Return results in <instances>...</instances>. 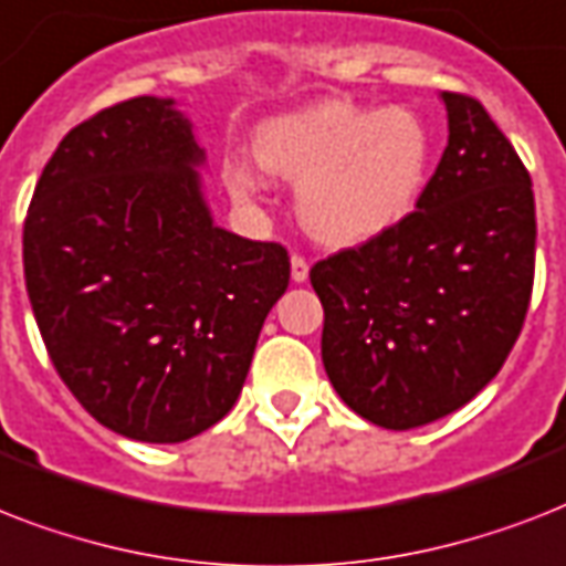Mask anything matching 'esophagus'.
<instances>
[{"instance_id": "obj_1", "label": "esophagus", "mask_w": 566, "mask_h": 566, "mask_svg": "<svg viewBox=\"0 0 566 566\" xmlns=\"http://www.w3.org/2000/svg\"><path fill=\"white\" fill-rule=\"evenodd\" d=\"M308 258L305 255H300V252H296V255L291 258V275H293V282H305V279H308Z\"/></svg>"}]
</instances>
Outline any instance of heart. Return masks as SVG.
<instances>
[{
    "label": "heart",
    "instance_id": "obj_1",
    "mask_svg": "<svg viewBox=\"0 0 566 566\" xmlns=\"http://www.w3.org/2000/svg\"><path fill=\"white\" fill-rule=\"evenodd\" d=\"M429 132L402 105L361 108L326 99L258 128L261 170L296 185L302 226L328 247H355L390 231L417 202L429 170ZM226 185L240 199L261 190L243 158L226 164Z\"/></svg>",
    "mask_w": 566,
    "mask_h": 566
}]
</instances>
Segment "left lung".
<instances>
[{
    "instance_id": "left-lung-1",
    "label": "left lung",
    "mask_w": 566,
    "mask_h": 566,
    "mask_svg": "<svg viewBox=\"0 0 566 566\" xmlns=\"http://www.w3.org/2000/svg\"><path fill=\"white\" fill-rule=\"evenodd\" d=\"M443 102L449 144L417 211L311 266L328 378L381 429L470 402L517 344L535 284L526 164L482 102L449 91Z\"/></svg>"
}]
</instances>
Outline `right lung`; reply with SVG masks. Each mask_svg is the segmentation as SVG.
Instances as JSON below:
<instances>
[{"label": "right lung", "instance_id": "obj_1", "mask_svg": "<svg viewBox=\"0 0 566 566\" xmlns=\"http://www.w3.org/2000/svg\"><path fill=\"white\" fill-rule=\"evenodd\" d=\"M190 123L135 96L66 132L22 226L31 311L57 376L105 429L179 443L238 402L291 282L282 243L217 229Z\"/></svg>", "mask_w": 566, "mask_h": 566}]
</instances>
